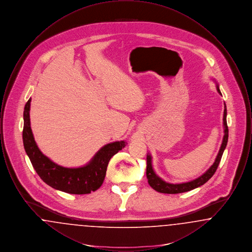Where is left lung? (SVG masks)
<instances>
[{
	"mask_svg": "<svg viewBox=\"0 0 252 252\" xmlns=\"http://www.w3.org/2000/svg\"><path fill=\"white\" fill-rule=\"evenodd\" d=\"M216 89L217 92L221 94V92L219 90V86L216 84ZM224 116H223V125H224V137H223V141L222 144L220 146L219 152L216 156V160L213 163V165L209 168L203 175H201L199 178L195 179V180L188 181V182H183V183H178V184H173V183H168L166 181L161 180L158 176H157L156 173L153 170L152 166V157L150 154H147L146 157V178L148 180L149 185L158 192H162V193H180V192H188L193 190L197 187H200L201 185H203L204 183H206L208 180H210L214 174L216 173V169L219 165V162L221 160L222 155L224 153V150L228 144V125H227V108H226V104L224 103Z\"/></svg>",
	"mask_w": 252,
	"mask_h": 252,
	"instance_id": "8db88e82",
	"label": "left lung"
}]
</instances>
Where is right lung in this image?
Here are the masks:
<instances>
[{
	"instance_id": "obj_1",
	"label": "right lung",
	"mask_w": 252,
	"mask_h": 252,
	"mask_svg": "<svg viewBox=\"0 0 252 252\" xmlns=\"http://www.w3.org/2000/svg\"><path fill=\"white\" fill-rule=\"evenodd\" d=\"M30 103L31 98L24 107L23 140L25 152L40 179L56 190L72 194L90 193L99 189L105 180L109 159L126 143L120 141L104 145L84 166H60L45 156L36 145L30 126Z\"/></svg>"
}]
</instances>
